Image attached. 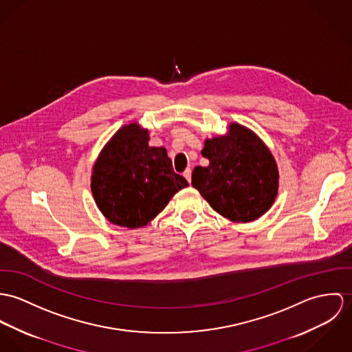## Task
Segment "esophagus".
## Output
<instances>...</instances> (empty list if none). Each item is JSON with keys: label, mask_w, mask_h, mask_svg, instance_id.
Listing matches in <instances>:
<instances>
[{"label": "esophagus", "mask_w": 352, "mask_h": 352, "mask_svg": "<svg viewBox=\"0 0 352 352\" xmlns=\"http://www.w3.org/2000/svg\"><path fill=\"white\" fill-rule=\"evenodd\" d=\"M184 177H185L186 181L190 184V181H192V170H190V168H186V170L184 171Z\"/></svg>", "instance_id": "1"}]
</instances>
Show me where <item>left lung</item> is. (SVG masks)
Returning <instances> with one entry per match:
<instances>
[{
	"instance_id": "left-lung-1",
	"label": "left lung",
	"mask_w": 352,
	"mask_h": 352,
	"mask_svg": "<svg viewBox=\"0 0 352 352\" xmlns=\"http://www.w3.org/2000/svg\"><path fill=\"white\" fill-rule=\"evenodd\" d=\"M201 155L209 164L195 167L192 185L219 214L248 223L273 206L279 188L278 166L254 131L231 122L226 135L204 142Z\"/></svg>"
}]
</instances>
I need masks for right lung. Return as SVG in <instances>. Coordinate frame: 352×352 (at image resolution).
Masks as SVG:
<instances>
[{"mask_svg":"<svg viewBox=\"0 0 352 352\" xmlns=\"http://www.w3.org/2000/svg\"><path fill=\"white\" fill-rule=\"evenodd\" d=\"M139 122L122 125L94 162L90 188L97 208L115 226L146 227L188 181L174 173L164 147H150Z\"/></svg>","mask_w":352,"mask_h":352,"instance_id":"1","label":"right lung"}]
</instances>
